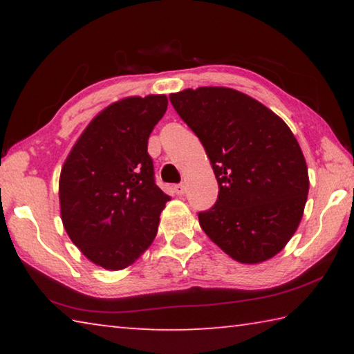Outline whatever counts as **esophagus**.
<instances>
[{"instance_id": "1", "label": "esophagus", "mask_w": 354, "mask_h": 354, "mask_svg": "<svg viewBox=\"0 0 354 354\" xmlns=\"http://www.w3.org/2000/svg\"><path fill=\"white\" fill-rule=\"evenodd\" d=\"M175 192L178 195H184L185 194V185L184 184H176L175 185Z\"/></svg>"}]
</instances>
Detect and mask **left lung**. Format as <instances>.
Instances as JSON below:
<instances>
[{"instance_id":"left-lung-1","label":"left lung","mask_w":354,"mask_h":354,"mask_svg":"<svg viewBox=\"0 0 354 354\" xmlns=\"http://www.w3.org/2000/svg\"><path fill=\"white\" fill-rule=\"evenodd\" d=\"M170 101L205 147L218 183L215 205L198 214L203 231L237 262L278 254L295 234L309 192L290 128L234 88H185Z\"/></svg>"}]
</instances>
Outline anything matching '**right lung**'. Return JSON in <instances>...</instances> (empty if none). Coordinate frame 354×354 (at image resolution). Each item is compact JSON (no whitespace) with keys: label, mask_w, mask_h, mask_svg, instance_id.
<instances>
[{"label":"right lung","mask_w":354,"mask_h":354,"mask_svg":"<svg viewBox=\"0 0 354 354\" xmlns=\"http://www.w3.org/2000/svg\"><path fill=\"white\" fill-rule=\"evenodd\" d=\"M167 104L165 95L112 103L87 124L64 162V227L81 253L106 270L134 263L158 234L170 196L156 185L147 149Z\"/></svg>","instance_id":"obj_1"}]
</instances>
